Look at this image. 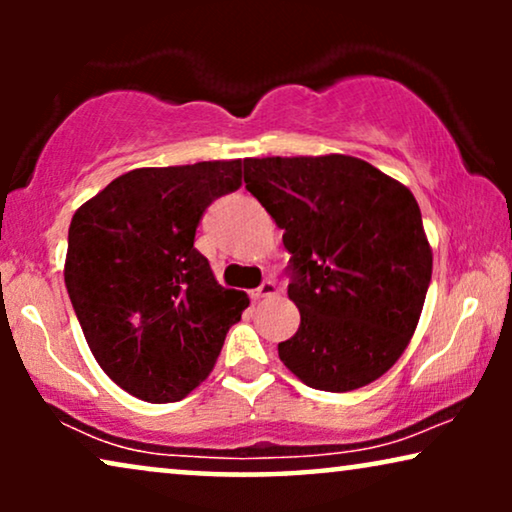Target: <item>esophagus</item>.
Segmentation results:
<instances>
[{"mask_svg": "<svg viewBox=\"0 0 512 512\" xmlns=\"http://www.w3.org/2000/svg\"><path fill=\"white\" fill-rule=\"evenodd\" d=\"M277 293H279L277 284L272 282V279H268V282H263L261 286H258V289L251 291V298H254V300H261V298H275Z\"/></svg>", "mask_w": 512, "mask_h": 512, "instance_id": "esophagus-1", "label": "esophagus"}]
</instances>
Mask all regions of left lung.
Segmentation results:
<instances>
[{
	"instance_id": "left-lung-1",
	"label": "left lung",
	"mask_w": 512,
	"mask_h": 512,
	"mask_svg": "<svg viewBox=\"0 0 512 512\" xmlns=\"http://www.w3.org/2000/svg\"><path fill=\"white\" fill-rule=\"evenodd\" d=\"M244 184L289 249V298L300 312L279 359L321 391L382 377L415 335L433 251L415 195L342 153L247 158Z\"/></svg>"
}]
</instances>
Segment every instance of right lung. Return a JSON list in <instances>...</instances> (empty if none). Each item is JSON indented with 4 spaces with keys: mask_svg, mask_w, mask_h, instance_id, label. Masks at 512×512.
<instances>
[{
    "mask_svg": "<svg viewBox=\"0 0 512 512\" xmlns=\"http://www.w3.org/2000/svg\"><path fill=\"white\" fill-rule=\"evenodd\" d=\"M237 160L139 167L76 209L65 284L100 368L146 403L181 401L212 373L247 310L193 247L212 200L242 186Z\"/></svg>",
    "mask_w": 512,
    "mask_h": 512,
    "instance_id": "obj_1",
    "label": "right lung"
}]
</instances>
